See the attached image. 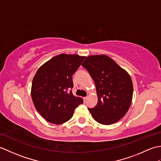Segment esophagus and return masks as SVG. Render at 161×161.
Returning a JSON list of instances; mask_svg holds the SVG:
<instances>
[{"instance_id": "1", "label": "esophagus", "mask_w": 161, "mask_h": 161, "mask_svg": "<svg viewBox=\"0 0 161 161\" xmlns=\"http://www.w3.org/2000/svg\"><path fill=\"white\" fill-rule=\"evenodd\" d=\"M83 100H84V102H86V100H87V97H83Z\"/></svg>"}]
</instances>
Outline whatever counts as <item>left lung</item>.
<instances>
[{
	"label": "left lung",
	"mask_w": 161,
	"mask_h": 161,
	"mask_svg": "<svg viewBox=\"0 0 161 161\" xmlns=\"http://www.w3.org/2000/svg\"><path fill=\"white\" fill-rule=\"evenodd\" d=\"M95 81L98 102L88 108L95 121L109 125L127 113L133 97V84L127 72L109 57L91 55L81 64Z\"/></svg>",
	"instance_id": "1"
}]
</instances>
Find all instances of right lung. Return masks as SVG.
I'll return each mask as SVG.
<instances>
[{
    "label": "right lung",
    "mask_w": 161,
    "mask_h": 161,
    "mask_svg": "<svg viewBox=\"0 0 161 161\" xmlns=\"http://www.w3.org/2000/svg\"><path fill=\"white\" fill-rule=\"evenodd\" d=\"M86 57L61 54L41 66L33 78L31 95L35 107L47 122L61 125L73 117L75 109L83 103L75 97L72 76Z\"/></svg>",
    "instance_id": "1"
}]
</instances>
